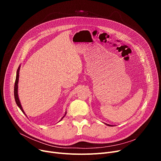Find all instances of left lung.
Instances as JSON below:
<instances>
[{"label": "left lung", "mask_w": 161, "mask_h": 161, "mask_svg": "<svg viewBox=\"0 0 161 161\" xmlns=\"http://www.w3.org/2000/svg\"><path fill=\"white\" fill-rule=\"evenodd\" d=\"M107 125H108V126H112V125H108V124Z\"/></svg>", "instance_id": "left-lung-1"}]
</instances>
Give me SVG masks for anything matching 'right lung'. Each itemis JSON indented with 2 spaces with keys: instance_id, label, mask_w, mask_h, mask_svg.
Returning <instances> with one entry per match:
<instances>
[{
  "instance_id": "obj_1",
  "label": "right lung",
  "mask_w": 161,
  "mask_h": 161,
  "mask_svg": "<svg viewBox=\"0 0 161 161\" xmlns=\"http://www.w3.org/2000/svg\"><path fill=\"white\" fill-rule=\"evenodd\" d=\"M19 69H20V66L18 68V70H17V75H16V78H15V85H14V97H15V103L17 104V105H18L19 106V108L21 109V110L23 112V113L25 115L23 109L21 107V103H20V101L19 100V98H18V81H19ZM66 114V113L65 114V115ZM65 115L63 117V118L65 116ZM62 118V119H63Z\"/></svg>"
}]
</instances>
